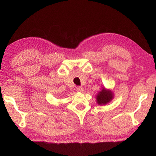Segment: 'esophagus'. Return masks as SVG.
Segmentation results:
<instances>
[{
  "instance_id": "esophagus-1",
  "label": "esophagus",
  "mask_w": 156,
  "mask_h": 156,
  "mask_svg": "<svg viewBox=\"0 0 156 156\" xmlns=\"http://www.w3.org/2000/svg\"><path fill=\"white\" fill-rule=\"evenodd\" d=\"M76 90H77V92H83V90H84V88H83V87H77Z\"/></svg>"
}]
</instances>
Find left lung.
<instances>
[{
	"mask_svg": "<svg viewBox=\"0 0 156 156\" xmlns=\"http://www.w3.org/2000/svg\"><path fill=\"white\" fill-rule=\"evenodd\" d=\"M112 98V94L111 91L106 90L105 88H103L101 91L98 94L97 102L99 105H105L109 102Z\"/></svg>",
	"mask_w": 156,
	"mask_h": 156,
	"instance_id": "obj_1",
	"label": "left lung"
}]
</instances>
